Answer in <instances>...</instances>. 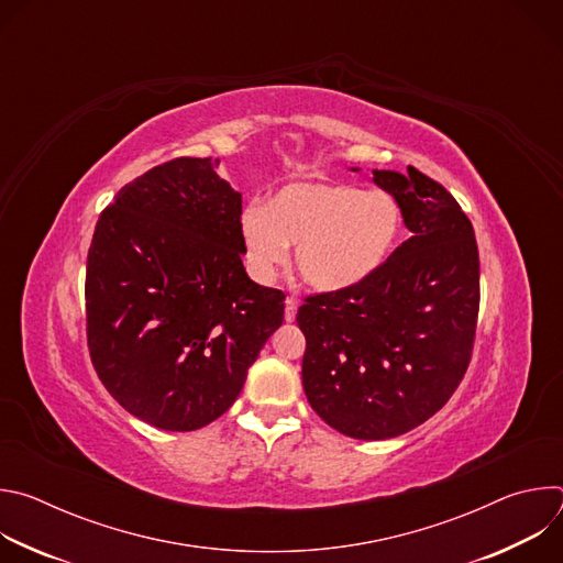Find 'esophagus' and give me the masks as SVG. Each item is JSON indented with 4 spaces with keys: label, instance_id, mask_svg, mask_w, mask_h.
Returning a JSON list of instances; mask_svg holds the SVG:
<instances>
[{
    "label": "esophagus",
    "instance_id": "obj_1",
    "mask_svg": "<svg viewBox=\"0 0 563 563\" xmlns=\"http://www.w3.org/2000/svg\"><path fill=\"white\" fill-rule=\"evenodd\" d=\"M296 309H298L296 298L287 296V300H285V320H287V323H294V320H296Z\"/></svg>",
    "mask_w": 563,
    "mask_h": 563
}]
</instances>
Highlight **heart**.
<instances>
[{"label": "heart", "mask_w": 563, "mask_h": 563, "mask_svg": "<svg viewBox=\"0 0 563 563\" xmlns=\"http://www.w3.org/2000/svg\"><path fill=\"white\" fill-rule=\"evenodd\" d=\"M404 216L383 191L343 183H291L272 202L252 200L238 216L247 272L272 283L296 245L302 280L325 294L376 274L398 245Z\"/></svg>", "instance_id": "heart-1"}]
</instances>
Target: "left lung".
I'll use <instances>...</instances> for the list:
<instances>
[{
  "label": "left lung",
  "instance_id": "1",
  "mask_svg": "<svg viewBox=\"0 0 563 563\" xmlns=\"http://www.w3.org/2000/svg\"><path fill=\"white\" fill-rule=\"evenodd\" d=\"M372 176L398 202L410 238L367 280L311 296L296 316L311 410L361 441L406 434L448 404L478 313L476 240L456 200L415 167Z\"/></svg>",
  "mask_w": 563,
  "mask_h": 563
}]
</instances>
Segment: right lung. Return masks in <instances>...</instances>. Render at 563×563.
<instances>
[{"label": "right lung", "mask_w": 563, "mask_h": 563, "mask_svg": "<svg viewBox=\"0 0 563 563\" xmlns=\"http://www.w3.org/2000/svg\"><path fill=\"white\" fill-rule=\"evenodd\" d=\"M240 211L211 157H178L122 187L96 224L91 361L153 428L191 432L222 417L283 325L285 294L245 272Z\"/></svg>", "instance_id": "1"}]
</instances>
